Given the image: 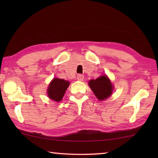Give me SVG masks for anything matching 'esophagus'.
Instances as JSON below:
<instances>
[{"mask_svg": "<svg viewBox=\"0 0 158 158\" xmlns=\"http://www.w3.org/2000/svg\"><path fill=\"white\" fill-rule=\"evenodd\" d=\"M77 77V79H78L79 81H83V80H84V76L82 75V74H78Z\"/></svg>", "mask_w": 158, "mask_h": 158, "instance_id": "34e87169", "label": "esophagus"}]
</instances>
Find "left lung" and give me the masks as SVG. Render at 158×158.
Wrapping results in <instances>:
<instances>
[{"label":"left lung","mask_w":158,"mask_h":158,"mask_svg":"<svg viewBox=\"0 0 158 158\" xmlns=\"http://www.w3.org/2000/svg\"><path fill=\"white\" fill-rule=\"evenodd\" d=\"M89 84L96 97L100 100L108 98L111 95L113 86L106 76H101L96 79H92Z\"/></svg>","instance_id":"1"}]
</instances>
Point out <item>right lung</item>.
Instances as JSON below:
<instances>
[{"instance_id":"right-lung-1","label":"right lung","mask_w":158,"mask_h":158,"mask_svg":"<svg viewBox=\"0 0 158 158\" xmlns=\"http://www.w3.org/2000/svg\"><path fill=\"white\" fill-rule=\"evenodd\" d=\"M69 85V83L65 80L58 78L53 79L48 87V96L53 100L60 102Z\"/></svg>"}]
</instances>
